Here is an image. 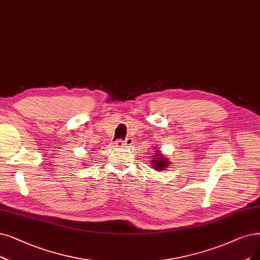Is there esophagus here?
<instances>
[{"label": "esophagus", "instance_id": "esophagus-1", "mask_svg": "<svg viewBox=\"0 0 260 260\" xmlns=\"http://www.w3.org/2000/svg\"><path fill=\"white\" fill-rule=\"evenodd\" d=\"M129 143H131L130 139H126V140H117L115 142L116 147H126V145H128Z\"/></svg>", "mask_w": 260, "mask_h": 260}]
</instances>
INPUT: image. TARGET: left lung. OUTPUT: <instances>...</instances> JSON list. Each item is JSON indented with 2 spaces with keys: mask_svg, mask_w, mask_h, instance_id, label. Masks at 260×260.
Listing matches in <instances>:
<instances>
[{
  "mask_svg": "<svg viewBox=\"0 0 260 260\" xmlns=\"http://www.w3.org/2000/svg\"><path fill=\"white\" fill-rule=\"evenodd\" d=\"M159 150L155 151V153H153V158H152V166L153 169L155 170H164L165 168H168V165L170 164V162L168 161V159L164 157H159L160 153H158Z\"/></svg>",
  "mask_w": 260,
  "mask_h": 260,
  "instance_id": "left-lung-1",
  "label": "left lung"
}]
</instances>
